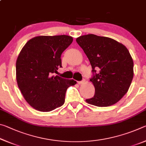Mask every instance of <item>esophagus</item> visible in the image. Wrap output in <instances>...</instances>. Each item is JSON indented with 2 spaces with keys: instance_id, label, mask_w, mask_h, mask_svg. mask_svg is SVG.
Instances as JSON below:
<instances>
[{
  "instance_id": "obj_1",
  "label": "esophagus",
  "mask_w": 146,
  "mask_h": 146,
  "mask_svg": "<svg viewBox=\"0 0 146 146\" xmlns=\"http://www.w3.org/2000/svg\"><path fill=\"white\" fill-rule=\"evenodd\" d=\"M85 82V80L84 79H83L82 80H81V81H78V84H84Z\"/></svg>"
}]
</instances>
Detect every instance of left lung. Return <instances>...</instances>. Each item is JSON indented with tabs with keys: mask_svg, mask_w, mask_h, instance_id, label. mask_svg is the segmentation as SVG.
<instances>
[{
	"mask_svg": "<svg viewBox=\"0 0 146 146\" xmlns=\"http://www.w3.org/2000/svg\"><path fill=\"white\" fill-rule=\"evenodd\" d=\"M76 41L92 67L90 80L95 93L86 102L98 107L115 104L127 93L133 78V61L128 49L112 38L93 34L79 36Z\"/></svg>",
	"mask_w": 146,
	"mask_h": 146,
	"instance_id": "8db88e82",
	"label": "left lung"
}]
</instances>
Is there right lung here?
Listing matches in <instances>:
<instances>
[{"label":"right lung","mask_w":146,"mask_h":146,"mask_svg":"<svg viewBox=\"0 0 146 146\" xmlns=\"http://www.w3.org/2000/svg\"><path fill=\"white\" fill-rule=\"evenodd\" d=\"M68 35L38 36L23 47L16 62L17 82L24 98L40 111L48 112L62 106L73 79L54 76L62 68L61 55L72 43Z\"/></svg>","instance_id":"add662e5"}]
</instances>
